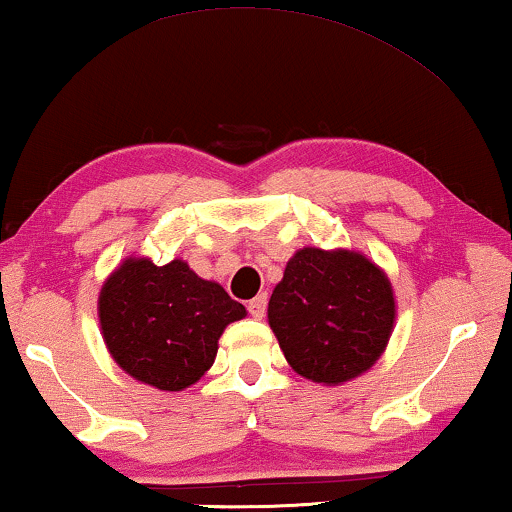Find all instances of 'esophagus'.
<instances>
[{"label": "esophagus", "mask_w": 512, "mask_h": 512, "mask_svg": "<svg viewBox=\"0 0 512 512\" xmlns=\"http://www.w3.org/2000/svg\"><path fill=\"white\" fill-rule=\"evenodd\" d=\"M248 311L257 320L264 318V313H266V294H257V297L248 304Z\"/></svg>", "instance_id": "1"}]
</instances>
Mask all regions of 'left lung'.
<instances>
[{"instance_id":"8db88e82","label":"left lung","mask_w":512,"mask_h":512,"mask_svg":"<svg viewBox=\"0 0 512 512\" xmlns=\"http://www.w3.org/2000/svg\"><path fill=\"white\" fill-rule=\"evenodd\" d=\"M269 327L301 378L329 387L362 376L397 322L387 273L348 248H299L269 299Z\"/></svg>"}]
</instances>
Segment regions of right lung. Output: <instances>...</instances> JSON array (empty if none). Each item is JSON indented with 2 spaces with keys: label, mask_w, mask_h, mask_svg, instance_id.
Segmentation results:
<instances>
[{
  "label": "right lung",
  "mask_w": 512,
  "mask_h": 512,
  "mask_svg": "<svg viewBox=\"0 0 512 512\" xmlns=\"http://www.w3.org/2000/svg\"><path fill=\"white\" fill-rule=\"evenodd\" d=\"M97 315L106 350L127 376L183 392L213 366L222 331L248 313L185 259L157 266L129 255L104 280Z\"/></svg>",
  "instance_id": "1"
}]
</instances>
